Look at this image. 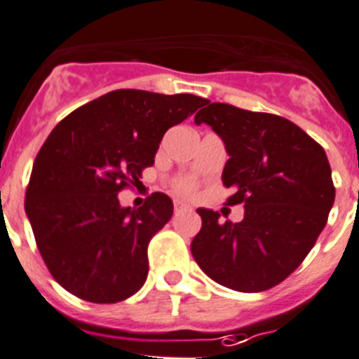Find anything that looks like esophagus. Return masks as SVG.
I'll list each match as a JSON object with an SVG mask.
<instances>
[{
    "label": "esophagus",
    "instance_id": "1",
    "mask_svg": "<svg viewBox=\"0 0 359 359\" xmlns=\"http://www.w3.org/2000/svg\"><path fill=\"white\" fill-rule=\"evenodd\" d=\"M174 211H176V213H182V211H192V208L187 203H183V201H176V203H174Z\"/></svg>",
    "mask_w": 359,
    "mask_h": 359
}]
</instances>
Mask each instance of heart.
I'll use <instances>...</instances> for the list:
<instances>
[{
    "instance_id": "obj_1",
    "label": "heart",
    "mask_w": 359,
    "mask_h": 359,
    "mask_svg": "<svg viewBox=\"0 0 359 359\" xmlns=\"http://www.w3.org/2000/svg\"><path fill=\"white\" fill-rule=\"evenodd\" d=\"M180 189H182L183 192H189V190L192 189V185H190V183H182V187H180Z\"/></svg>"
}]
</instances>
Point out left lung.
Wrapping results in <instances>:
<instances>
[{"label": "left lung", "mask_w": 359, "mask_h": 359, "mask_svg": "<svg viewBox=\"0 0 359 359\" xmlns=\"http://www.w3.org/2000/svg\"><path fill=\"white\" fill-rule=\"evenodd\" d=\"M196 114L222 139L229 160L222 183L245 204L241 222L199 208L203 227L190 250L199 268L224 287L261 292L287 278L323 233L335 203L324 149L285 118L211 104Z\"/></svg>", "instance_id": "8db88e82"}]
</instances>
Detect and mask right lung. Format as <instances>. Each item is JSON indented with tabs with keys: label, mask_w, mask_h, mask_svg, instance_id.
Wrapping results in <instances>:
<instances>
[{
	"label": "right lung",
	"mask_w": 359,
	"mask_h": 359,
	"mask_svg": "<svg viewBox=\"0 0 359 359\" xmlns=\"http://www.w3.org/2000/svg\"><path fill=\"white\" fill-rule=\"evenodd\" d=\"M204 102L116 90L54 126L33 163L24 208L61 287L86 302L116 303L144 285L148 243L172 217V201L156 192L144 206L125 208L118 194L137 185L163 134Z\"/></svg>",
	"instance_id": "1"
}]
</instances>
